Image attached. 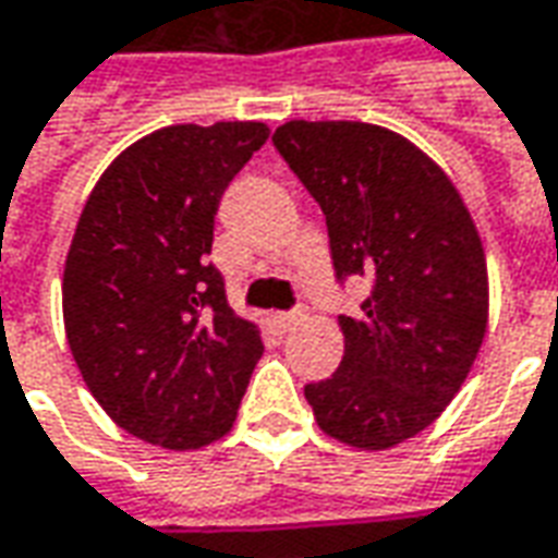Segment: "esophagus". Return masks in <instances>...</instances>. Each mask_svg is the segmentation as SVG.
<instances>
[{"label":"esophagus","mask_w":558,"mask_h":558,"mask_svg":"<svg viewBox=\"0 0 558 558\" xmlns=\"http://www.w3.org/2000/svg\"><path fill=\"white\" fill-rule=\"evenodd\" d=\"M306 323V310H294V313H279L276 316V325L279 328H298V325H304Z\"/></svg>","instance_id":"obj_1"}]
</instances>
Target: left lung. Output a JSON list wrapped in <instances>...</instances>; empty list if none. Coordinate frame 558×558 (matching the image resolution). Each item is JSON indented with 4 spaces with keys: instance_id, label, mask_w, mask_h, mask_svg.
<instances>
[{
    "instance_id": "8db88e82",
    "label": "left lung",
    "mask_w": 558,
    "mask_h": 558,
    "mask_svg": "<svg viewBox=\"0 0 558 558\" xmlns=\"http://www.w3.org/2000/svg\"><path fill=\"white\" fill-rule=\"evenodd\" d=\"M272 144L323 205L338 279L368 282L340 316L343 359L304 396L323 433L387 451L458 396L488 328V267L458 186L409 137L372 122L279 125Z\"/></svg>"
}]
</instances>
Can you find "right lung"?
I'll list each match as a JSON object with an SVG mask.
<instances>
[{"instance_id": "right-lung-1", "label": "right lung", "mask_w": 558, "mask_h": 558, "mask_svg": "<svg viewBox=\"0 0 558 558\" xmlns=\"http://www.w3.org/2000/svg\"><path fill=\"white\" fill-rule=\"evenodd\" d=\"M264 122L168 125L95 183L63 264V331L97 405L141 442L193 451L230 433L260 328L208 264L227 183Z\"/></svg>"}]
</instances>
